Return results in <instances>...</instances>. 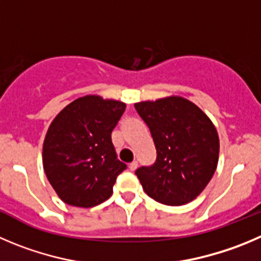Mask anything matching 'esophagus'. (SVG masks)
I'll use <instances>...</instances> for the list:
<instances>
[{
    "instance_id": "1",
    "label": "esophagus",
    "mask_w": 261,
    "mask_h": 261,
    "mask_svg": "<svg viewBox=\"0 0 261 261\" xmlns=\"http://www.w3.org/2000/svg\"><path fill=\"white\" fill-rule=\"evenodd\" d=\"M128 169H130V171H135V170L138 169V162H136V161L131 162V164L128 165Z\"/></svg>"
}]
</instances>
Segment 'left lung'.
<instances>
[{"mask_svg":"<svg viewBox=\"0 0 261 261\" xmlns=\"http://www.w3.org/2000/svg\"><path fill=\"white\" fill-rule=\"evenodd\" d=\"M135 109L157 149L154 164L135 171L145 193L169 206L193 201L218 166L219 136L211 119L180 96L136 103Z\"/></svg>","mask_w":261,"mask_h":261,"instance_id":"left-lung-1","label":"left lung"}]
</instances>
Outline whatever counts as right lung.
<instances>
[{
  "label": "right lung",
  "mask_w": 261,
  "mask_h": 261,
  "mask_svg": "<svg viewBox=\"0 0 261 261\" xmlns=\"http://www.w3.org/2000/svg\"><path fill=\"white\" fill-rule=\"evenodd\" d=\"M126 104L86 95L68 104L48 127L43 170L62 201L94 207L107 201L126 165L117 158L112 131Z\"/></svg>",
  "instance_id": "add662e5"
}]
</instances>
